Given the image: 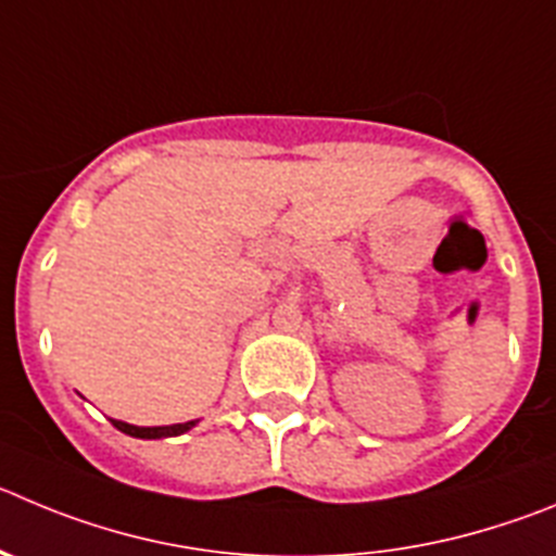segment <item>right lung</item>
I'll use <instances>...</instances> for the list:
<instances>
[{
	"instance_id": "add662e5",
	"label": "right lung",
	"mask_w": 556,
	"mask_h": 556,
	"mask_svg": "<svg viewBox=\"0 0 556 556\" xmlns=\"http://www.w3.org/2000/svg\"><path fill=\"white\" fill-rule=\"evenodd\" d=\"M112 425L118 427L121 432H126V435L131 438H173V435H181V432L192 430V427L198 425V421H185V425H167V427H137V425H126V421H118V419H110Z\"/></svg>"
}]
</instances>
